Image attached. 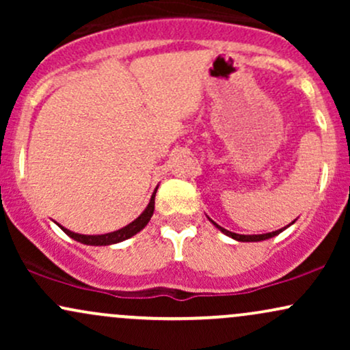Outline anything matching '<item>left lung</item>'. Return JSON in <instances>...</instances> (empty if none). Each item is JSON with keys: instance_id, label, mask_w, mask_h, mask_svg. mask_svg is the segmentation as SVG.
<instances>
[{"instance_id": "obj_1", "label": "left lung", "mask_w": 350, "mask_h": 350, "mask_svg": "<svg viewBox=\"0 0 350 350\" xmlns=\"http://www.w3.org/2000/svg\"><path fill=\"white\" fill-rule=\"evenodd\" d=\"M214 226H215L217 228H219L220 232H224V234H226V235L232 237V239L239 240V242H260V240L271 239V237L278 235L280 232H283V228H280V230H276V232H270V234H262V235H240V234H234V232H230V230H226V228L220 227V226H217V224H214ZM284 228H286V227H284Z\"/></svg>"}]
</instances>
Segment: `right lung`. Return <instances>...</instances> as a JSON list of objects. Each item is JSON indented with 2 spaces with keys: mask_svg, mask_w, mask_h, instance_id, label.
I'll use <instances>...</instances> for the list:
<instances>
[{
  "mask_svg": "<svg viewBox=\"0 0 350 350\" xmlns=\"http://www.w3.org/2000/svg\"><path fill=\"white\" fill-rule=\"evenodd\" d=\"M154 196H156V191L152 192L151 196V200L150 204H148V207L144 208V212L142 215L138 217V219L133 220L131 224H128L126 227L120 228V230L116 232H111V234H105V235H80V234H74V232L67 230V228L60 227L64 232H66L67 235L72 237L74 240H77L80 243H85V245H111V243H118V242H123V240L130 239V237H133L135 234H138L142 228H144L148 222H150L152 212H154Z\"/></svg>",
  "mask_w": 350,
  "mask_h": 350,
  "instance_id": "1",
  "label": "right lung"
}]
</instances>
